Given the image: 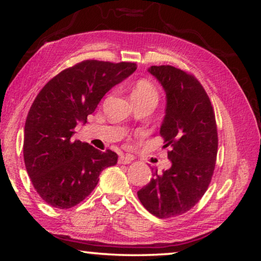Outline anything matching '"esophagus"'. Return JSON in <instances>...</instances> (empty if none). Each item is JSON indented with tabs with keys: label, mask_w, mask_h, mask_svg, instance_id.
I'll list each match as a JSON object with an SVG mask.
<instances>
[{
	"label": "esophagus",
	"mask_w": 261,
	"mask_h": 261,
	"mask_svg": "<svg viewBox=\"0 0 261 261\" xmlns=\"http://www.w3.org/2000/svg\"><path fill=\"white\" fill-rule=\"evenodd\" d=\"M132 160H134V159L129 155H122L118 159V163H120V165H129V163L132 162Z\"/></svg>",
	"instance_id": "1"
}]
</instances>
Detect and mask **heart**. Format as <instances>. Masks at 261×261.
I'll use <instances>...</instances> for the list:
<instances>
[{
  "instance_id": "1",
  "label": "heart",
  "mask_w": 261,
  "mask_h": 261,
  "mask_svg": "<svg viewBox=\"0 0 261 261\" xmlns=\"http://www.w3.org/2000/svg\"><path fill=\"white\" fill-rule=\"evenodd\" d=\"M131 96L132 100L151 99L158 101V91L151 82L146 81V79H140V81L136 82L134 87H132Z\"/></svg>"
}]
</instances>
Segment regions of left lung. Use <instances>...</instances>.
I'll list each match as a JSON object with an SVG mask.
<instances>
[{
	"mask_svg": "<svg viewBox=\"0 0 261 261\" xmlns=\"http://www.w3.org/2000/svg\"><path fill=\"white\" fill-rule=\"evenodd\" d=\"M147 71L166 92V115L160 127L170 147L169 169L153 178L137 194L156 218L185 213L204 196L211 183L218 153V130L208 95L192 74L171 65H153Z\"/></svg>",
	"mask_w": 261,
	"mask_h": 261,
	"instance_id": "left-lung-1",
	"label": "left lung"
}]
</instances>
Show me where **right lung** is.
Segmentation results:
<instances>
[{
  "label": "right lung",
  "mask_w": 261,
  "mask_h": 261,
  "mask_svg": "<svg viewBox=\"0 0 261 261\" xmlns=\"http://www.w3.org/2000/svg\"><path fill=\"white\" fill-rule=\"evenodd\" d=\"M136 69L131 62L87 60L63 70L39 92L25 122L23 152L33 187L48 205L76 206L93 191L101 171L117 163L115 152L71 137L103 95Z\"/></svg>",
  "instance_id": "add662e5"
}]
</instances>
